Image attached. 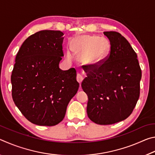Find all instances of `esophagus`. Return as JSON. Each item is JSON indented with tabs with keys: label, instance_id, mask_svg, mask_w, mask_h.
I'll return each mask as SVG.
<instances>
[{
	"label": "esophagus",
	"instance_id": "1",
	"mask_svg": "<svg viewBox=\"0 0 155 155\" xmlns=\"http://www.w3.org/2000/svg\"><path fill=\"white\" fill-rule=\"evenodd\" d=\"M77 80L78 83H79V84L81 85V82H82V81L83 80V76L80 74H77Z\"/></svg>",
	"mask_w": 155,
	"mask_h": 155
}]
</instances>
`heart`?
Here are the masks:
<instances>
[{"label":"heart","instance_id":"b5f03b06","mask_svg":"<svg viewBox=\"0 0 155 155\" xmlns=\"http://www.w3.org/2000/svg\"><path fill=\"white\" fill-rule=\"evenodd\" d=\"M72 51L79 56V61L83 65L94 66L103 62L108 56L110 46L105 38L93 35H80L74 38L71 42ZM72 52L68 50V59L73 57Z\"/></svg>","mask_w":155,"mask_h":155}]
</instances>
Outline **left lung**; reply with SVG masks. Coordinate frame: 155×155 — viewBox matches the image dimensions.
<instances>
[{
  "instance_id": "1",
  "label": "left lung",
  "mask_w": 155,
  "mask_h": 155,
  "mask_svg": "<svg viewBox=\"0 0 155 155\" xmlns=\"http://www.w3.org/2000/svg\"><path fill=\"white\" fill-rule=\"evenodd\" d=\"M111 50L103 64L87 71L81 83L88 96L87 115L101 125L122 121L133 112L140 97L141 70L136 52L121 34L104 32Z\"/></svg>"
}]
</instances>
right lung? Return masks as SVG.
Listing matches in <instances>:
<instances>
[{
	"instance_id": "add662e5",
	"label": "right lung",
	"mask_w": 155,
	"mask_h": 155,
	"mask_svg": "<svg viewBox=\"0 0 155 155\" xmlns=\"http://www.w3.org/2000/svg\"><path fill=\"white\" fill-rule=\"evenodd\" d=\"M63 35L60 31H38L23 42L15 57L12 98L33 124L52 127L61 122L79 87L74 68L64 71L59 67Z\"/></svg>"
}]
</instances>
